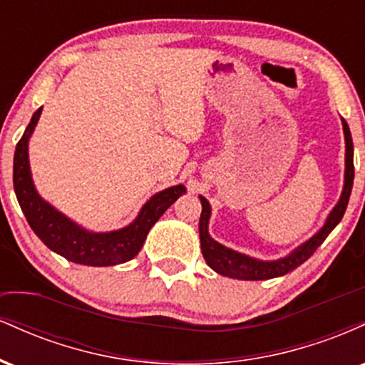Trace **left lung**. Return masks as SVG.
Wrapping results in <instances>:
<instances>
[{
  "instance_id": "obj_1",
  "label": "left lung",
  "mask_w": 365,
  "mask_h": 365,
  "mask_svg": "<svg viewBox=\"0 0 365 365\" xmlns=\"http://www.w3.org/2000/svg\"><path fill=\"white\" fill-rule=\"evenodd\" d=\"M343 123V133H345V185H343V192L340 200H338L336 206L333 207V211L329 212L328 220L319 232L316 233L312 238H309L305 244L297 247L293 252H290L287 257L278 259V261H259V259L249 257V255L235 252V250L228 249V247L217 244L216 240H212L211 235L207 232L209 217H211V206L202 195L199 197L200 204H202V212H200L199 220V235H200V249H202V255L206 259L207 266L211 269H215L216 273L228 276V278H237V279H271L283 276L290 271L299 267L300 264L307 261L311 255L316 252V249L322 242L326 240V237L333 232V228L341 221L343 215H345L346 204H349L350 194H351V185H354V142H351L350 128L346 125L345 120H341Z\"/></svg>"
}]
</instances>
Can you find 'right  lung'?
Instances as JSON below:
<instances>
[{
    "mask_svg": "<svg viewBox=\"0 0 365 365\" xmlns=\"http://www.w3.org/2000/svg\"><path fill=\"white\" fill-rule=\"evenodd\" d=\"M39 108L32 115L31 123L25 128L22 139L19 140L14 156V187L16 199L22 207L27 223L37 237L53 252L63 255L68 261L86 266H115L135 257L144 245L149 230L156 223L163 212L168 209L180 195L185 194V187L175 185L153 195L139 216L125 228L108 233H94L73 223L51 204L37 194L29 166V139L39 120Z\"/></svg>",
    "mask_w": 365,
    "mask_h": 365,
    "instance_id": "add662e5",
    "label": "right lung"
}]
</instances>
